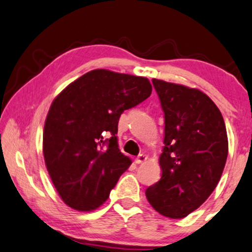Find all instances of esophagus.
Wrapping results in <instances>:
<instances>
[{"label":"esophagus","instance_id":"34e87169","mask_svg":"<svg viewBox=\"0 0 252 252\" xmlns=\"http://www.w3.org/2000/svg\"><path fill=\"white\" fill-rule=\"evenodd\" d=\"M145 160H147V156L142 155V153H141V155H138L137 158L135 159V162H136V163H143Z\"/></svg>","mask_w":252,"mask_h":252}]
</instances>
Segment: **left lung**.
Segmentation results:
<instances>
[{
  "instance_id": "left-lung-1",
  "label": "left lung",
  "mask_w": 252,
  "mask_h": 252,
  "mask_svg": "<svg viewBox=\"0 0 252 252\" xmlns=\"http://www.w3.org/2000/svg\"><path fill=\"white\" fill-rule=\"evenodd\" d=\"M152 84L165 115V147L161 178L145 195L159 214L178 220L217 187L227 159V133L220 109L201 91L156 78Z\"/></svg>"
}]
</instances>
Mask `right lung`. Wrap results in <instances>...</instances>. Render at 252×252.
I'll list each match as a JSON object with an SVG mask.
<instances>
[{
  "mask_svg": "<svg viewBox=\"0 0 252 252\" xmlns=\"http://www.w3.org/2000/svg\"><path fill=\"white\" fill-rule=\"evenodd\" d=\"M151 92L148 78L95 69L69 84L54 99L45 120L43 155L65 205L90 211L109 198L130 166L116 136L120 115Z\"/></svg>",
  "mask_w": 252,
  "mask_h": 252,
  "instance_id": "right-lung-1",
  "label": "right lung"
}]
</instances>
